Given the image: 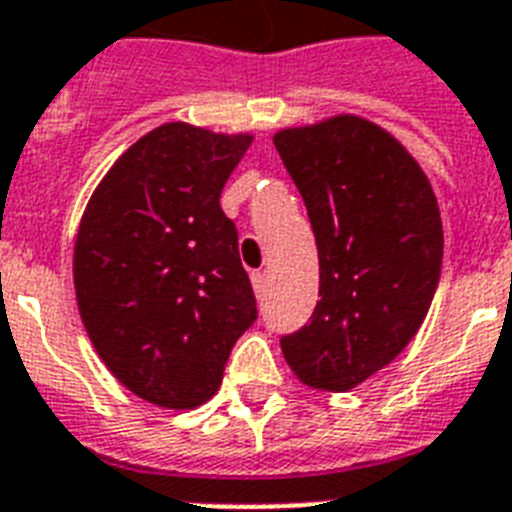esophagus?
Instances as JSON below:
<instances>
[{"label": "esophagus", "mask_w": 512, "mask_h": 512, "mask_svg": "<svg viewBox=\"0 0 512 512\" xmlns=\"http://www.w3.org/2000/svg\"><path fill=\"white\" fill-rule=\"evenodd\" d=\"M252 289H255L257 297H263L265 294V286H268V278H265L263 270H252Z\"/></svg>", "instance_id": "esophagus-1"}]
</instances>
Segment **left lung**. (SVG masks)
Listing matches in <instances>:
<instances>
[{"instance_id": "8db88e82", "label": "left lung", "mask_w": 512, "mask_h": 512, "mask_svg": "<svg viewBox=\"0 0 512 512\" xmlns=\"http://www.w3.org/2000/svg\"><path fill=\"white\" fill-rule=\"evenodd\" d=\"M305 199L321 286L305 326L281 336L286 363L313 389L347 392L405 350L442 273L439 205L400 141L355 115L273 139Z\"/></svg>"}]
</instances>
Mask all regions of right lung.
<instances>
[{
  "instance_id": "obj_1",
  "label": "right lung",
  "mask_w": 512,
  "mask_h": 512,
  "mask_svg": "<svg viewBox=\"0 0 512 512\" xmlns=\"http://www.w3.org/2000/svg\"><path fill=\"white\" fill-rule=\"evenodd\" d=\"M249 144L165 123L118 157L83 213L73 255L83 326L112 376L152 405L210 400L257 321L239 234L220 210Z\"/></svg>"
}]
</instances>
